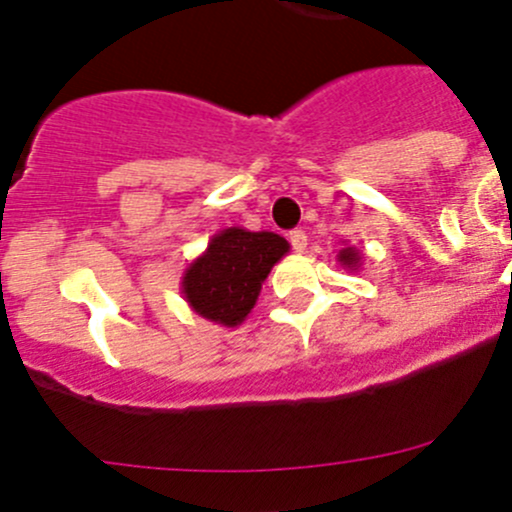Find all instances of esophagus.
<instances>
[{"mask_svg": "<svg viewBox=\"0 0 512 512\" xmlns=\"http://www.w3.org/2000/svg\"><path fill=\"white\" fill-rule=\"evenodd\" d=\"M289 242H292L294 252H304V250H307V232L292 230V232H289Z\"/></svg>", "mask_w": 512, "mask_h": 512, "instance_id": "1", "label": "esophagus"}]
</instances>
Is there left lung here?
<instances>
[{"mask_svg": "<svg viewBox=\"0 0 512 512\" xmlns=\"http://www.w3.org/2000/svg\"><path fill=\"white\" fill-rule=\"evenodd\" d=\"M337 262L344 267V270L356 272L361 267V252L352 245L342 247V250H339V255H337Z\"/></svg>", "mask_w": 512, "mask_h": 512, "instance_id": "obj_1", "label": "left lung"}]
</instances>
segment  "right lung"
<instances>
[{
  "instance_id": "1",
  "label": "right lung",
  "mask_w": 512,
  "mask_h": 512,
  "mask_svg": "<svg viewBox=\"0 0 512 512\" xmlns=\"http://www.w3.org/2000/svg\"><path fill=\"white\" fill-rule=\"evenodd\" d=\"M289 252L277 232L225 227L210 237L180 277V294L198 317L220 327H240L260 297L262 282Z\"/></svg>"
}]
</instances>
